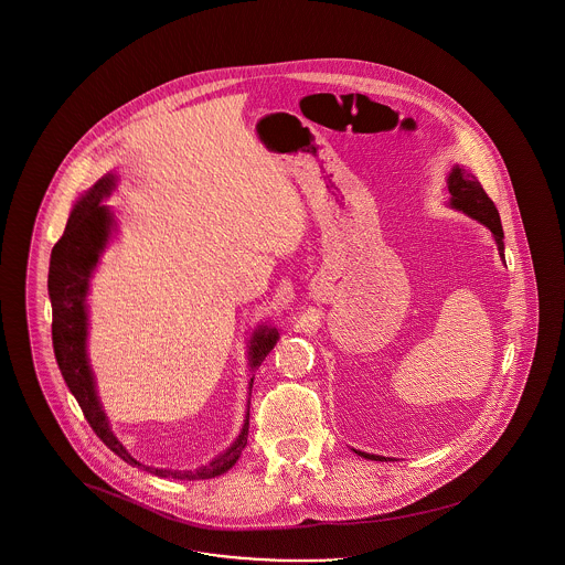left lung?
Returning a JSON list of instances; mask_svg holds the SVG:
<instances>
[{
  "instance_id": "1",
  "label": "left lung",
  "mask_w": 565,
  "mask_h": 565,
  "mask_svg": "<svg viewBox=\"0 0 565 565\" xmlns=\"http://www.w3.org/2000/svg\"><path fill=\"white\" fill-rule=\"evenodd\" d=\"M446 189H448V206L455 210H461L463 214L476 218L480 225H484L498 244L500 257L504 259V230H502V221H500V212L495 209V204L489 200V195L484 193L482 184L476 180L472 172H468L463 166H452L448 179H446ZM356 455L372 459V461H386L381 455H370V452H361L355 450Z\"/></svg>"
}]
</instances>
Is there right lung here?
I'll use <instances>...</instances> for the list:
<instances>
[{
	"label": "right lung",
	"mask_w": 565,
	"mask_h": 565,
	"mask_svg": "<svg viewBox=\"0 0 565 565\" xmlns=\"http://www.w3.org/2000/svg\"><path fill=\"white\" fill-rule=\"evenodd\" d=\"M117 186V177L106 174L97 180L89 191L78 198L74 209L70 212L65 232L60 242L53 246L51 253V268H49V296L53 306V349L60 363L61 376L65 385L70 386L72 395L76 397L83 415L89 420L97 438L117 452L122 461L142 468L150 475L172 476V478H186V480H206L214 476L225 475L238 461L239 452L246 446L248 438V408L236 443L225 452L214 457L210 463L198 470H159L140 463L134 459L127 448L120 445L119 438L113 434L108 416L102 408L97 397L95 379L87 356V335H89V312H87V296L93 271L99 264L102 253L106 250L113 234L117 232L115 212L104 204V200ZM278 342L276 327L259 326L253 331L248 344V365L255 370L268 356L274 344ZM253 388V379L248 391ZM250 395V393H248Z\"/></svg>",
	"instance_id": "right-lung-1"
}]
</instances>
